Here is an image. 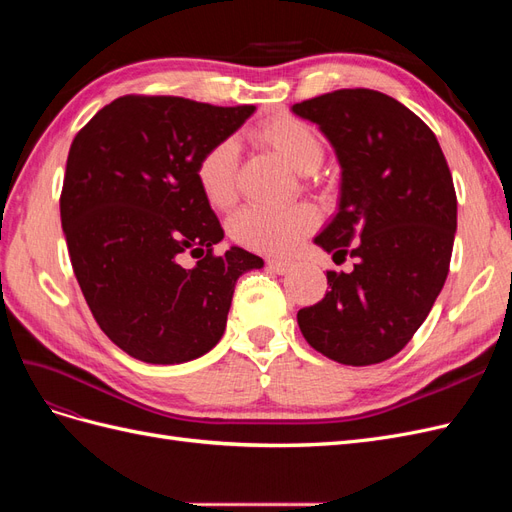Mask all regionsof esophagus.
<instances>
[{"instance_id": "esophagus-1", "label": "esophagus", "mask_w": 512, "mask_h": 512, "mask_svg": "<svg viewBox=\"0 0 512 512\" xmlns=\"http://www.w3.org/2000/svg\"><path fill=\"white\" fill-rule=\"evenodd\" d=\"M267 267L273 273H277V275H284V273H288L292 269V262L290 260H282V258H269L267 260Z\"/></svg>"}]
</instances>
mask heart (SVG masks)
Listing matches in <instances>:
<instances>
[{"mask_svg":"<svg viewBox=\"0 0 512 512\" xmlns=\"http://www.w3.org/2000/svg\"><path fill=\"white\" fill-rule=\"evenodd\" d=\"M252 138L282 158L292 170L309 175L324 160L320 134L299 117L273 115L252 128ZM237 149L232 141L211 145L196 162L198 190L213 209H226L235 200ZM318 224V215L307 205L282 211L245 207L230 220V237L247 250L262 254H288Z\"/></svg>","mask_w":512,"mask_h":512,"instance_id":"heart-1","label":"heart"}]
</instances>
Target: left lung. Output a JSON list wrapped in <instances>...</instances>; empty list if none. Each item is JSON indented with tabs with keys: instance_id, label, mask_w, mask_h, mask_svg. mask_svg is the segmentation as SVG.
<instances>
[{
	"instance_id": "1",
	"label": "left lung",
	"mask_w": 512,
	"mask_h": 512,
	"mask_svg": "<svg viewBox=\"0 0 512 512\" xmlns=\"http://www.w3.org/2000/svg\"><path fill=\"white\" fill-rule=\"evenodd\" d=\"M329 138L342 198L314 239L354 269L327 271L322 301L299 309L307 344L342 365H374L404 348L436 303L457 230L453 175L436 134L395 98L337 89L292 106Z\"/></svg>"
}]
</instances>
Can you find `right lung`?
I'll list each match as a JSON object with an SVG mask.
<instances>
[{
	"label": "right lung",
	"mask_w": 512,
	"mask_h": 512,
	"mask_svg": "<svg viewBox=\"0 0 512 512\" xmlns=\"http://www.w3.org/2000/svg\"><path fill=\"white\" fill-rule=\"evenodd\" d=\"M256 106L123 96L70 145L59 211L83 297L104 335L138 361L175 365L220 342L239 275L260 256L230 247L198 190L196 162ZM185 253L197 258L183 268Z\"/></svg>",
	"instance_id": "right-lung-1"
}]
</instances>
